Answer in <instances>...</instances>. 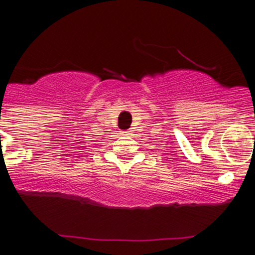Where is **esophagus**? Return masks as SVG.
Here are the masks:
<instances>
[{
  "instance_id": "34e87169",
  "label": "esophagus",
  "mask_w": 255,
  "mask_h": 255,
  "mask_svg": "<svg viewBox=\"0 0 255 255\" xmlns=\"http://www.w3.org/2000/svg\"><path fill=\"white\" fill-rule=\"evenodd\" d=\"M127 134H130V133H127Z\"/></svg>"
}]
</instances>
